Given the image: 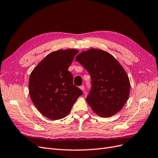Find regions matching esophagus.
Instances as JSON below:
<instances>
[{"mask_svg": "<svg viewBox=\"0 0 158 158\" xmlns=\"http://www.w3.org/2000/svg\"><path fill=\"white\" fill-rule=\"evenodd\" d=\"M79 89L81 90H85V86L84 85H82V86H79Z\"/></svg>", "mask_w": 158, "mask_h": 158, "instance_id": "1", "label": "esophagus"}]
</instances>
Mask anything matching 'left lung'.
<instances>
[{
	"label": "left lung",
	"instance_id": "left-lung-1",
	"mask_svg": "<svg viewBox=\"0 0 158 158\" xmlns=\"http://www.w3.org/2000/svg\"><path fill=\"white\" fill-rule=\"evenodd\" d=\"M79 62L89 73L92 89L86 102L101 117H110L126 104L130 92L129 77L119 62L109 52L91 48L77 55Z\"/></svg>",
	"mask_w": 158,
	"mask_h": 158
}]
</instances>
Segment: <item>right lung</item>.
Returning <instances> with one entry per match:
<instances>
[{
  "mask_svg": "<svg viewBox=\"0 0 158 158\" xmlns=\"http://www.w3.org/2000/svg\"><path fill=\"white\" fill-rule=\"evenodd\" d=\"M75 49L51 52L32 71L28 81L29 94L37 109L51 120L63 118L69 113L83 92L73 84V75L68 71Z\"/></svg>",
  "mask_w": 158,
  "mask_h": 158,
  "instance_id": "1",
  "label": "right lung"
}]
</instances>
